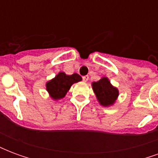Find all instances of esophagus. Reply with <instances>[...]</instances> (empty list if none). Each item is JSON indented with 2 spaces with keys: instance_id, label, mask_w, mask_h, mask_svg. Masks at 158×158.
Wrapping results in <instances>:
<instances>
[{
  "instance_id": "esophagus-1",
  "label": "esophagus",
  "mask_w": 158,
  "mask_h": 158,
  "mask_svg": "<svg viewBox=\"0 0 158 158\" xmlns=\"http://www.w3.org/2000/svg\"><path fill=\"white\" fill-rule=\"evenodd\" d=\"M83 80L85 81V82H87L88 80H89V76L88 75H85L83 77Z\"/></svg>"
}]
</instances>
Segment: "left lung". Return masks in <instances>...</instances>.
<instances>
[{
	"mask_svg": "<svg viewBox=\"0 0 158 158\" xmlns=\"http://www.w3.org/2000/svg\"><path fill=\"white\" fill-rule=\"evenodd\" d=\"M91 85L96 99L102 106H113L118 97V89L111 84L106 77H103L97 82H93Z\"/></svg>",
	"mask_w": 158,
	"mask_h": 158,
	"instance_id": "1",
	"label": "left lung"
}]
</instances>
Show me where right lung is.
I'll list each match as a JSON object with an SVG mask.
<instances>
[{
  "mask_svg": "<svg viewBox=\"0 0 158 158\" xmlns=\"http://www.w3.org/2000/svg\"><path fill=\"white\" fill-rule=\"evenodd\" d=\"M81 80L82 78L78 73L67 75L65 73L60 72L55 76V78L45 84V87L50 97L54 101H58L66 96L73 84Z\"/></svg>",
  "mask_w": 158,
  "mask_h": 158,
  "instance_id": "right-lung-1",
  "label": "right lung"
}]
</instances>
